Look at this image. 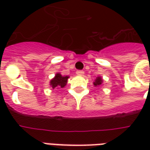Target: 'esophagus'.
Instances as JSON below:
<instances>
[{
	"instance_id": "obj_1",
	"label": "esophagus",
	"mask_w": 150,
	"mask_h": 150,
	"mask_svg": "<svg viewBox=\"0 0 150 150\" xmlns=\"http://www.w3.org/2000/svg\"><path fill=\"white\" fill-rule=\"evenodd\" d=\"M83 73H84V72L83 71H76V74H77V75H80V76L83 75Z\"/></svg>"
}]
</instances>
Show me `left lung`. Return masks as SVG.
<instances>
[{
  "mask_svg": "<svg viewBox=\"0 0 150 150\" xmlns=\"http://www.w3.org/2000/svg\"><path fill=\"white\" fill-rule=\"evenodd\" d=\"M103 79L101 78L100 76H97L96 77V79H95V82L93 83V84H94V86H96V87H97V86H100V85H101L102 83H103Z\"/></svg>",
  "mask_w": 150,
  "mask_h": 150,
  "instance_id": "left-lung-1",
  "label": "left lung"
}]
</instances>
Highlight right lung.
<instances>
[{
  "label": "right lung",
  "instance_id": "obj_1",
  "mask_svg": "<svg viewBox=\"0 0 150 150\" xmlns=\"http://www.w3.org/2000/svg\"><path fill=\"white\" fill-rule=\"evenodd\" d=\"M69 76H62L60 73H57L55 76L50 81V84L53 89L54 88H62L65 87L67 83V79Z\"/></svg>",
  "mask_w": 150,
  "mask_h": 150
}]
</instances>
